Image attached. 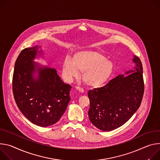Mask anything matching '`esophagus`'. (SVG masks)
<instances>
[{
	"instance_id": "1",
	"label": "esophagus",
	"mask_w": 160,
	"mask_h": 160,
	"mask_svg": "<svg viewBox=\"0 0 160 160\" xmlns=\"http://www.w3.org/2000/svg\"><path fill=\"white\" fill-rule=\"evenodd\" d=\"M76 89L77 90H78V91H79V92H81V93H84V90L83 88H81L80 86H76Z\"/></svg>"
}]
</instances>
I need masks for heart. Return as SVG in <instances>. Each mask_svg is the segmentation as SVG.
I'll use <instances>...</instances> for the list:
<instances>
[{"mask_svg":"<svg viewBox=\"0 0 160 160\" xmlns=\"http://www.w3.org/2000/svg\"><path fill=\"white\" fill-rule=\"evenodd\" d=\"M114 70L113 62L102 53L92 50L76 52L73 59L67 57L63 62V72L67 79L78 78L81 72L86 84L99 87L107 82Z\"/></svg>","mask_w":160,"mask_h":160,"instance_id":"b5f03b06","label":"heart"}]
</instances>
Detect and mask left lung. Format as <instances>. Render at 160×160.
<instances>
[{
    "label": "left lung",
    "mask_w": 160,
    "mask_h": 160,
    "mask_svg": "<svg viewBox=\"0 0 160 160\" xmlns=\"http://www.w3.org/2000/svg\"><path fill=\"white\" fill-rule=\"evenodd\" d=\"M134 69L119 75L103 87L88 93L90 106V121L102 131L116 129L134 114L139 108L144 92L143 68L138 57L134 56Z\"/></svg>",
    "instance_id": "obj_1"
}]
</instances>
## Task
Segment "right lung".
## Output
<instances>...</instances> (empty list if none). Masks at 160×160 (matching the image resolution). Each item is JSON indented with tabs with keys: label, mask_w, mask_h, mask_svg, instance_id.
I'll return each mask as SVG.
<instances>
[{
	"label": "right lung",
	"mask_w": 160,
	"mask_h": 160,
	"mask_svg": "<svg viewBox=\"0 0 160 160\" xmlns=\"http://www.w3.org/2000/svg\"><path fill=\"white\" fill-rule=\"evenodd\" d=\"M38 47L23 49L18 57L12 76V92L22 114L36 125H54L65 112L70 100L71 87L64 83L57 70L42 67L33 61ZM38 72L35 80L32 74Z\"/></svg>",
	"instance_id": "add662e5"
}]
</instances>
